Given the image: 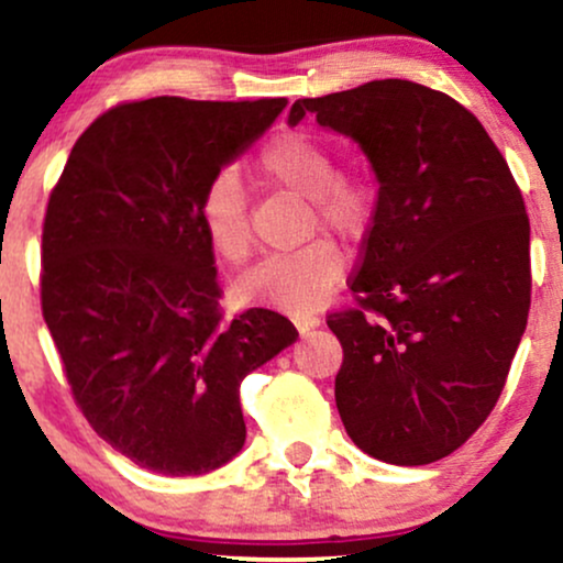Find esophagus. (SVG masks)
<instances>
[{"label": "esophagus", "mask_w": 563, "mask_h": 563, "mask_svg": "<svg viewBox=\"0 0 563 563\" xmlns=\"http://www.w3.org/2000/svg\"><path fill=\"white\" fill-rule=\"evenodd\" d=\"M321 323V319L316 313H308V316H297L295 319V327H297V332L300 334H308L310 329H316Z\"/></svg>", "instance_id": "obj_1"}]
</instances>
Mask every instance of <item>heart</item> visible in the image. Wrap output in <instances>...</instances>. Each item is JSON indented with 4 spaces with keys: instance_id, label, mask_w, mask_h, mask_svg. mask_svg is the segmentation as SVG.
I'll use <instances>...</instances> for the list:
<instances>
[{
    "instance_id": "1",
    "label": "heart",
    "mask_w": 563,
    "mask_h": 563,
    "mask_svg": "<svg viewBox=\"0 0 563 563\" xmlns=\"http://www.w3.org/2000/svg\"><path fill=\"white\" fill-rule=\"evenodd\" d=\"M255 170L271 189L306 197V229L316 227L336 236H358L376 208V184L361 170H336L334 147L306 129L279 131L257 150ZM200 227L223 266L242 268L255 250L250 205L242 178L231 168L216 170L202 187ZM342 276V253L334 242L310 240L295 253L263 261L240 284V297L257 306L308 316L329 300Z\"/></svg>"
}]
</instances>
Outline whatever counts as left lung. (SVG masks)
<instances>
[{"instance_id": "obj_1", "label": "left lung", "mask_w": 563, "mask_h": 563, "mask_svg": "<svg viewBox=\"0 0 563 563\" xmlns=\"http://www.w3.org/2000/svg\"><path fill=\"white\" fill-rule=\"evenodd\" d=\"M353 136L379 178L350 276L353 306L327 316L342 345L336 411L374 459L424 466L493 413L530 313V218L506 157L464 104L382 78L297 99Z\"/></svg>"}]
</instances>
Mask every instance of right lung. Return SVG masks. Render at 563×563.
Segmentation results:
<instances>
[{"label":"right lung","instance_id":"1","mask_svg":"<svg viewBox=\"0 0 563 563\" xmlns=\"http://www.w3.org/2000/svg\"><path fill=\"white\" fill-rule=\"evenodd\" d=\"M287 99L121 102L73 144L42 227V313L91 429L165 477L242 451L240 385L292 345L268 308L227 319L200 227L202 187Z\"/></svg>","mask_w":563,"mask_h":563}]
</instances>
